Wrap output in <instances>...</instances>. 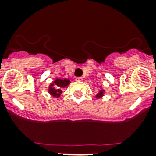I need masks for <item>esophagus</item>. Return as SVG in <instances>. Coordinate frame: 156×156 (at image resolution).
Here are the masks:
<instances>
[{
  "label": "esophagus",
  "mask_w": 156,
  "mask_h": 156,
  "mask_svg": "<svg viewBox=\"0 0 156 156\" xmlns=\"http://www.w3.org/2000/svg\"><path fill=\"white\" fill-rule=\"evenodd\" d=\"M76 81H83V78L82 77H78V78H76Z\"/></svg>",
  "instance_id": "esophagus-1"
}]
</instances>
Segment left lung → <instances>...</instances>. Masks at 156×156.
Masks as SVG:
<instances>
[{"instance_id":"left-lung-1","label":"left lung","mask_w":156,"mask_h":156,"mask_svg":"<svg viewBox=\"0 0 156 156\" xmlns=\"http://www.w3.org/2000/svg\"><path fill=\"white\" fill-rule=\"evenodd\" d=\"M103 95V91H100V92L99 93V95H97V97H99V98L101 97V95Z\"/></svg>"}]
</instances>
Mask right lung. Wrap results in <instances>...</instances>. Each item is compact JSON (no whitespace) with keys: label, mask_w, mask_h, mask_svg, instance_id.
I'll list each match as a JSON object with an SVG mask.
<instances>
[{"label":"right lung","mask_w":156,"mask_h":156,"mask_svg":"<svg viewBox=\"0 0 156 156\" xmlns=\"http://www.w3.org/2000/svg\"><path fill=\"white\" fill-rule=\"evenodd\" d=\"M69 79H56L55 82H54V85L52 84L51 87H50L49 92L52 94L53 96H56V97H59L60 96V93H61V88H64L65 87H67V86L69 84ZM52 85H55L56 88H52L51 87Z\"/></svg>","instance_id":"right-lung-1"}]
</instances>
